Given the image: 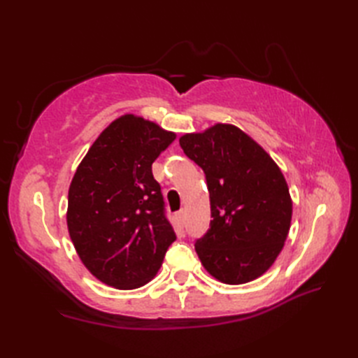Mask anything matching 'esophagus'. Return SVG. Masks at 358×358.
<instances>
[{
  "label": "esophagus",
  "mask_w": 358,
  "mask_h": 358,
  "mask_svg": "<svg viewBox=\"0 0 358 358\" xmlns=\"http://www.w3.org/2000/svg\"><path fill=\"white\" fill-rule=\"evenodd\" d=\"M177 217H178V220H180L181 223H185V222H186V209H181V210H178Z\"/></svg>",
  "instance_id": "esophagus-1"
}]
</instances>
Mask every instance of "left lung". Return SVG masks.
I'll return each mask as SVG.
<instances>
[{"label": "left lung", "mask_w": 358, "mask_h": 358, "mask_svg": "<svg viewBox=\"0 0 358 358\" xmlns=\"http://www.w3.org/2000/svg\"><path fill=\"white\" fill-rule=\"evenodd\" d=\"M209 191L210 224L195 241L201 264L227 285L263 275L283 249L292 201L283 173L238 127L215 124L180 138Z\"/></svg>", "instance_id": "1"}]
</instances>
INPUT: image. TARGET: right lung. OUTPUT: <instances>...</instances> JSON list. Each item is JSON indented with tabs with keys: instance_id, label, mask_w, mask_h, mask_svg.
<instances>
[{
	"instance_id": "right-lung-1",
	"label": "right lung",
	"mask_w": 358,
	"mask_h": 358,
	"mask_svg": "<svg viewBox=\"0 0 358 358\" xmlns=\"http://www.w3.org/2000/svg\"><path fill=\"white\" fill-rule=\"evenodd\" d=\"M173 132L124 115L98 136L69 187L67 227L86 268L103 283L135 289L155 277L177 240L152 163Z\"/></svg>"
}]
</instances>
